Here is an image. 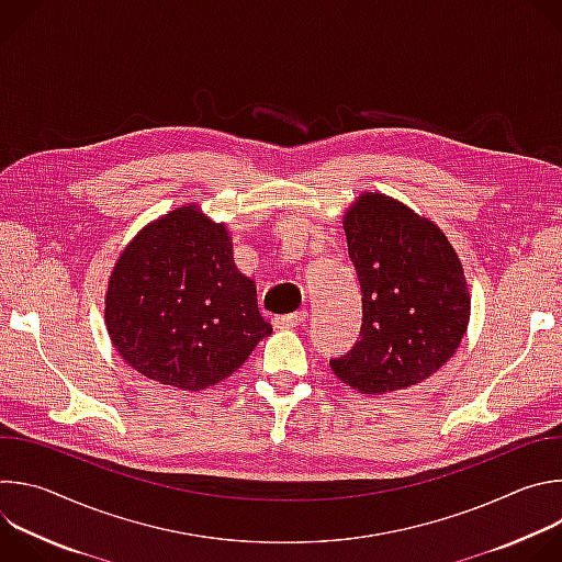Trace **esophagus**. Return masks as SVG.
I'll return each mask as SVG.
<instances>
[{
    "label": "esophagus",
    "instance_id": "34e87169",
    "mask_svg": "<svg viewBox=\"0 0 562 562\" xmlns=\"http://www.w3.org/2000/svg\"><path fill=\"white\" fill-rule=\"evenodd\" d=\"M304 319H306V311H295V313H289V315H276L273 327L276 329H293V327L302 325Z\"/></svg>",
    "mask_w": 562,
    "mask_h": 562
}]
</instances>
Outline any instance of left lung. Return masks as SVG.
<instances>
[{
    "instance_id": "1",
    "label": "left lung",
    "mask_w": 562,
    "mask_h": 562,
    "mask_svg": "<svg viewBox=\"0 0 562 562\" xmlns=\"http://www.w3.org/2000/svg\"><path fill=\"white\" fill-rule=\"evenodd\" d=\"M345 235L362 291L356 347L331 371L360 393H391L434 375L460 347L471 315L462 262L447 235L384 193H360Z\"/></svg>"
}]
</instances>
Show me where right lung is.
Wrapping results in <instances>:
<instances>
[{
	"label": "right lung",
	"mask_w": 562,
	"mask_h": 562,
	"mask_svg": "<svg viewBox=\"0 0 562 562\" xmlns=\"http://www.w3.org/2000/svg\"><path fill=\"white\" fill-rule=\"evenodd\" d=\"M104 323L122 360L182 391L209 389L245 364L273 329L239 273L224 222L198 204L148 222L120 254Z\"/></svg>",
	"instance_id": "right-lung-1"
}]
</instances>
